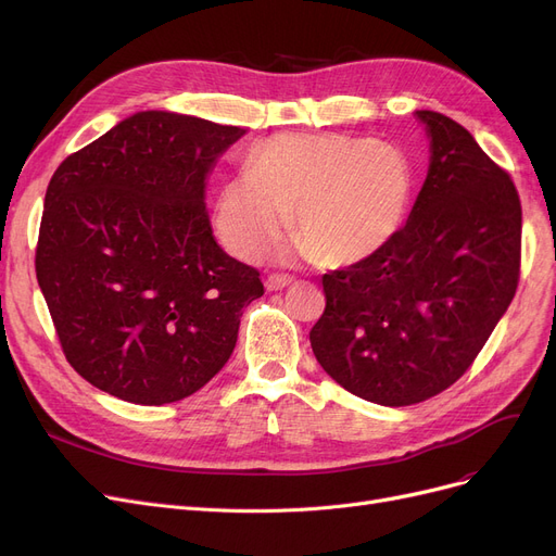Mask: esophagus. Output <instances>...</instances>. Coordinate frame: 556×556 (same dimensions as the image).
Listing matches in <instances>:
<instances>
[{
    "label": "esophagus",
    "instance_id": "34e87169",
    "mask_svg": "<svg viewBox=\"0 0 556 556\" xmlns=\"http://www.w3.org/2000/svg\"><path fill=\"white\" fill-rule=\"evenodd\" d=\"M290 283H295V279L293 277H288V275H270L268 279H266V288L268 290H283V288H288Z\"/></svg>",
    "mask_w": 556,
    "mask_h": 556
}]
</instances>
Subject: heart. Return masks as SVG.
<instances>
[{
    "mask_svg": "<svg viewBox=\"0 0 556 556\" xmlns=\"http://www.w3.org/2000/svg\"><path fill=\"white\" fill-rule=\"evenodd\" d=\"M415 170L394 143L336 135H277L256 146L250 170L216 200V229L239 258L273 245L293 212L298 252L346 268L381 252L399 233Z\"/></svg>",
    "mask_w": 556,
    "mask_h": 556,
    "instance_id": "1",
    "label": "heart"
}]
</instances>
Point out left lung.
Segmentation results:
<instances>
[{"label": "left lung", "instance_id": "1", "mask_svg": "<svg viewBox=\"0 0 556 556\" xmlns=\"http://www.w3.org/2000/svg\"><path fill=\"white\" fill-rule=\"evenodd\" d=\"M430 166L410 218L374 256L323 277L311 329L338 386L390 407L421 403L469 369L520 277V198L473 135L417 110Z\"/></svg>", "mask_w": 556, "mask_h": 556}]
</instances>
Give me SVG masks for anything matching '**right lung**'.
<instances>
[{"instance_id":"right-lung-1","label":"right lung","mask_w":556,"mask_h":556,"mask_svg":"<svg viewBox=\"0 0 556 556\" xmlns=\"http://www.w3.org/2000/svg\"><path fill=\"white\" fill-rule=\"evenodd\" d=\"M243 132L137 112L55 168L36 275L63 354L87 383L164 405L229 361L263 283L216 243L204 180Z\"/></svg>"}]
</instances>
